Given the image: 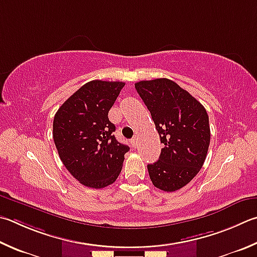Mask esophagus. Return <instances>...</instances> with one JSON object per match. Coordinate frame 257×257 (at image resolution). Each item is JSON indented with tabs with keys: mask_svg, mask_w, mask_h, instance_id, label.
I'll return each instance as SVG.
<instances>
[{
	"mask_svg": "<svg viewBox=\"0 0 257 257\" xmlns=\"http://www.w3.org/2000/svg\"><path fill=\"white\" fill-rule=\"evenodd\" d=\"M137 141H138V137H137V136H134V137H133V139H132V145H133L134 147H136Z\"/></svg>",
	"mask_w": 257,
	"mask_h": 257,
	"instance_id": "34e87169",
	"label": "esophagus"
}]
</instances>
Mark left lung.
<instances>
[{
    "instance_id": "8db88e82",
    "label": "left lung",
    "mask_w": 257,
    "mask_h": 257,
    "mask_svg": "<svg viewBox=\"0 0 257 257\" xmlns=\"http://www.w3.org/2000/svg\"><path fill=\"white\" fill-rule=\"evenodd\" d=\"M152 114L162 148L158 161L148 164L157 189L173 192L183 188L201 170L209 144V116L204 106L169 78L135 84Z\"/></svg>"
}]
</instances>
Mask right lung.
I'll use <instances>...</instances> for the list:
<instances>
[{
    "instance_id": "obj_1",
    "label": "right lung",
    "mask_w": 257,
    "mask_h": 257,
    "mask_svg": "<svg viewBox=\"0 0 257 257\" xmlns=\"http://www.w3.org/2000/svg\"><path fill=\"white\" fill-rule=\"evenodd\" d=\"M123 82L91 81L64 102L54 116L53 138L67 171L88 188H105L118 179L127 145L116 141L109 120Z\"/></svg>"
}]
</instances>
